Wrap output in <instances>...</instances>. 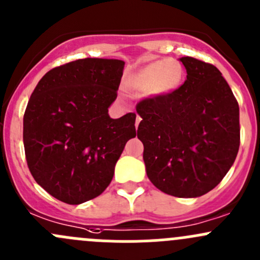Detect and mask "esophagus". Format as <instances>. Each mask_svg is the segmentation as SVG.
<instances>
[{
	"label": "esophagus",
	"instance_id": "obj_1",
	"mask_svg": "<svg viewBox=\"0 0 260 260\" xmlns=\"http://www.w3.org/2000/svg\"><path fill=\"white\" fill-rule=\"evenodd\" d=\"M140 122H141V117H140V115H137V117H136V128H138V124H140Z\"/></svg>",
	"mask_w": 260,
	"mask_h": 260
}]
</instances>
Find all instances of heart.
I'll list each match as a JSON object with an SVG mask.
<instances>
[{"label":"heart","mask_w":260,"mask_h":260,"mask_svg":"<svg viewBox=\"0 0 260 260\" xmlns=\"http://www.w3.org/2000/svg\"><path fill=\"white\" fill-rule=\"evenodd\" d=\"M183 78V69L175 60H158L136 72L128 80V86L147 91L152 96L166 95L174 91Z\"/></svg>","instance_id":"1"}]
</instances>
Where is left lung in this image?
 <instances>
[{
  "instance_id": "8db88e82",
  "label": "left lung",
  "mask_w": 260,
  "mask_h": 260,
  "mask_svg": "<svg viewBox=\"0 0 260 260\" xmlns=\"http://www.w3.org/2000/svg\"><path fill=\"white\" fill-rule=\"evenodd\" d=\"M186 80L137 104V137L149 181L176 198H199L220 183L240 145L239 106L214 65L183 56Z\"/></svg>"
}]
</instances>
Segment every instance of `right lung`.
Returning <instances> with one entry per match:
<instances>
[{
    "mask_svg": "<svg viewBox=\"0 0 260 260\" xmlns=\"http://www.w3.org/2000/svg\"><path fill=\"white\" fill-rule=\"evenodd\" d=\"M124 61L86 57L46 73L23 115L28 170L51 196L79 205L101 195L128 140L136 137V114L113 119Z\"/></svg>",
    "mask_w": 260,
    "mask_h": 260,
    "instance_id": "obj_1",
    "label": "right lung"
}]
</instances>
